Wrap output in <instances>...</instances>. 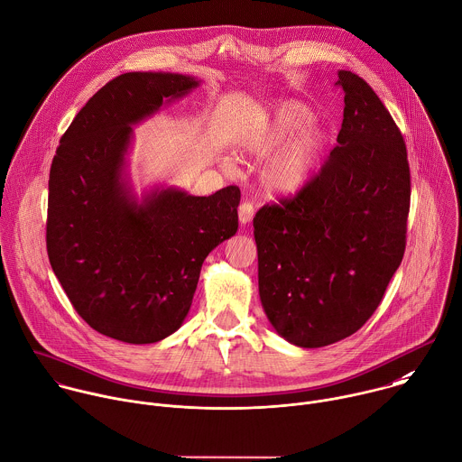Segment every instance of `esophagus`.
Masks as SVG:
<instances>
[{
	"label": "esophagus",
	"instance_id": "34e87169",
	"mask_svg": "<svg viewBox=\"0 0 462 462\" xmlns=\"http://www.w3.org/2000/svg\"><path fill=\"white\" fill-rule=\"evenodd\" d=\"M237 214H239V223L241 225H248L254 219V207H252V203H248V201L241 203Z\"/></svg>",
	"mask_w": 462,
	"mask_h": 462
}]
</instances>
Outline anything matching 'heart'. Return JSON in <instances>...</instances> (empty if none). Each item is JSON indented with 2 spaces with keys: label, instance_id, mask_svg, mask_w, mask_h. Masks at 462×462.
Returning a JSON list of instances; mask_svg holds the SVG:
<instances>
[{
  "label": "heart",
  "instance_id": "1",
  "mask_svg": "<svg viewBox=\"0 0 462 462\" xmlns=\"http://www.w3.org/2000/svg\"><path fill=\"white\" fill-rule=\"evenodd\" d=\"M314 112L300 101L272 108L239 143L243 156L263 160L261 183L273 196H293L314 178L325 148V134L312 125Z\"/></svg>",
  "mask_w": 462,
  "mask_h": 462
}]
</instances>
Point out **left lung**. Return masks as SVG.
<instances>
[{
	"label": "left lung",
	"instance_id": "left-lung-1",
	"mask_svg": "<svg viewBox=\"0 0 462 462\" xmlns=\"http://www.w3.org/2000/svg\"><path fill=\"white\" fill-rule=\"evenodd\" d=\"M337 76L345 112L328 162L293 199L254 217L263 310L300 348L356 334L377 310L406 246L404 139L363 78Z\"/></svg>",
	"mask_w": 462,
	"mask_h": 462
}]
</instances>
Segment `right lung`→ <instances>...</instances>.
<instances>
[{"label": "right lung", "instance_id": "obj_1", "mask_svg": "<svg viewBox=\"0 0 462 462\" xmlns=\"http://www.w3.org/2000/svg\"><path fill=\"white\" fill-rule=\"evenodd\" d=\"M201 79L128 72L78 112L51 167L47 252L76 312L96 332L130 345L172 336L187 319L207 255L237 232L241 192L199 198L132 187L135 125L189 96Z\"/></svg>", "mask_w": 462, "mask_h": 462}]
</instances>
